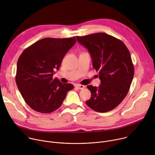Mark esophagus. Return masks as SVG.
<instances>
[{
  "instance_id": "obj_1",
  "label": "esophagus",
  "mask_w": 155,
  "mask_h": 155,
  "mask_svg": "<svg viewBox=\"0 0 155 155\" xmlns=\"http://www.w3.org/2000/svg\"><path fill=\"white\" fill-rule=\"evenodd\" d=\"M75 87H77L78 89H79V90H83V89H84L85 86L84 85H82V84H76Z\"/></svg>"
}]
</instances>
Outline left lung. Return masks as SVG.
Here are the masks:
<instances>
[{"label": "left lung", "instance_id": "obj_1", "mask_svg": "<svg viewBox=\"0 0 155 155\" xmlns=\"http://www.w3.org/2000/svg\"><path fill=\"white\" fill-rule=\"evenodd\" d=\"M76 37L89 51L101 80L99 87L87 86L91 97L86 104L97 112L110 111L126 96L133 79L134 68L130 52L122 41L105 33Z\"/></svg>", "mask_w": 155, "mask_h": 155}]
</instances>
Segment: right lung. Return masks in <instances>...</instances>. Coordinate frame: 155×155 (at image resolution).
<instances>
[{"instance_id": "obj_1", "label": "right lung", "mask_w": 155, "mask_h": 155, "mask_svg": "<svg viewBox=\"0 0 155 155\" xmlns=\"http://www.w3.org/2000/svg\"><path fill=\"white\" fill-rule=\"evenodd\" d=\"M75 37L45 38L24 50L17 62L16 83L26 103L43 114L54 112L62 105L71 83H61L53 75L68 51L75 45Z\"/></svg>"}]
</instances>
